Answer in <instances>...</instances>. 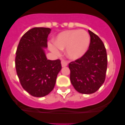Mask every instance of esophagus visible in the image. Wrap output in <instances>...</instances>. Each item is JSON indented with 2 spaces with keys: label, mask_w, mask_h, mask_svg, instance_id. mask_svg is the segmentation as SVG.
<instances>
[{
  "label": "esophagus",
  "mask_w": 125,
  "mask_h": 125,
  "mask_svg": "<svg viewBox=\"0 0 125 125\" xmlns=\"http://www.w3.org/2000/svg\"><path fill=\"white\" fill-rule=\"evenodd\" d=\"M61 63H62V67H65V66H66L68 65V63L66 60H62L61 62Z\"/></svg>",
  "instance_id": "esophagus-1"
}]
</instances>
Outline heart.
Segmentation results:
<instances>
[{"mask_svg": "<svg viewBox=\"0 0 125 125\" xmlns=\"http://www.w3.org/2000/svg\"><path fill=\"white\" fill-rule=\"evenodd\" d=\"M54 43V45H50V48L55 54L60 53V50L66 49L69 58L77 59L86 53L90 43V37L85 30H68L59 34Z\"/></svg>", "mask_w": 125, "mask_h": 125, "instance_id": "obj_1", "label": "heart"}]
</instances>
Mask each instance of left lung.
Segmentation results:
<instances>
[{
    "instance_id": "8db88e82",
    "label": "left lung",
    "mask_w": 125,
    "mask_h": 125,
    "mask_svg": "<svg viewBox=\"0 0 125 125\" xmlns=\"http://www.w3.org/2000/svg\"><path fill=\"white\" fill-rule=\"evenodd\" d=\"M89 49L82 57L69 63L70 80L75 90L82 94L96 92L104 83L108 59L106 50L98 36L88 30Z\"/></svg>"
}]
</instances>
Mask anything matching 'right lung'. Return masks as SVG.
<instances>
[{"mask_svg": "<svg viewBox=\"0 0 125 125\" xmlns=\"http://www.w3.org/2000/svg\"><path fill=\"white\" fill-rule=\"evenodd\" d=\"M51 31L43 27L30 30L22 37L16 52L15 65L20 82L34 97H44L52 91L62 69L60 60H48L43 49L48 46Z\"/></svg>", "mask_w": 125, "mask_h": 125, "instance_id": "1", "label": "right lung"}]
</instances>
